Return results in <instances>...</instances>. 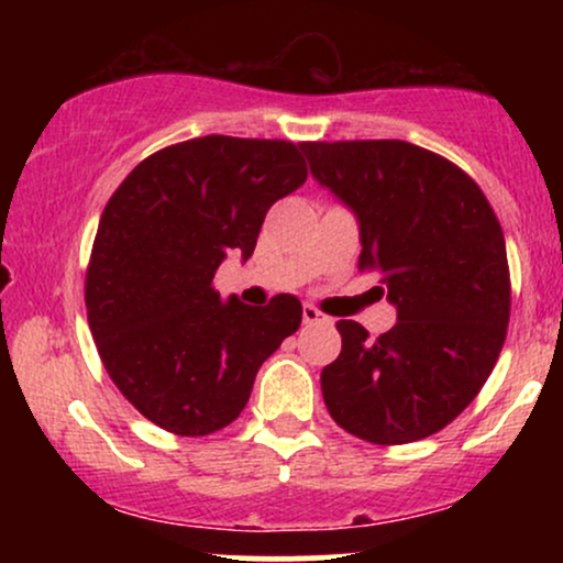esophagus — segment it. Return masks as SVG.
<instances>
[{
    "instance_id": "1",
    "label": "esophagus",
    "mask_w": 563,
    "mask_h": 563,
    "mask_svg": "<svg viewBox=\"0 0 563 563\" xmlns=\"http://www.w3.org/2000/svg\"><path fill=\"white\" fill-rule=\"evenodd\" d=\"M301 318H303V322H307V325H314V322H331V318H328V314H322L320 309H314L312 303H303Z\"/></svg>"
}]
</instances>
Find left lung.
I'll return each mask as SVG.
<instances>
[{"label":"left lung","mask_w":563,"mask_h":563,"mask_svg":"<svg viewBox=\"0 0 563 563\" xmlns=\"http://www.w3.org/2000/svg\"><path fill=\"white\" fill-rule=\"evenodd\" d=\"M318 185L352 211L360 267L380 277L397 325L376 341L339 320L322 367L328 412L373 444L444 429L489 378L506 341V238L493 206L448 158L402 140L303 142Z\"/></svg>","instance_id":"8db88e82"}]
</instances>
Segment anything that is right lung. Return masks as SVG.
I'll list each match as a JSON object with an SVG mask.
<instances>
[{
	"mask_svg": "<svg viewBox=\"0 0 563 563\" xmlns=\"http://www.w3.org/2000/svg\"><path fill=\"white\" fill-rule=\"evenodd\" d=\"M303 179L294 142L209 134L153 153L108 200L87 318L108 376L147 421L179 437L224 429L264 360L299 331L296 296L249 307L211 283L230 254H254L269 206Z\"/></svg>",
	"mask_w": 563,
	"mask_h": 563,
	"instance_id": "1",
	"label": "right lung"
}]
</instances>
